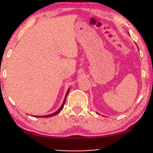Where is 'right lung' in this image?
Here are the masks:
<instances>
[{
    "instance_id": "1",
    "label": "right lung",
    "mask_w": 153,
    "mask_h": 153,
    "mask_svg": "<svg viewBox=\"0 0 153 153\" xmlns=\"http://www.w3.org/2000/svg\"><path fill=\"white\" fill-rule=\"evenodd\" d=\"M69 91H70V89H68V92H67V94H66V96H65V99H64V101H63V103H62V106H60V108H59L58 110L57 111H55L54 112V113H53V114H49V115H46V116H41V117H40L39 116V117H45V118H47V117H53V116H54V115H56V114H57L58 113H59V112H60V111L63 108V107H64V105H65V101H66V98H67V96H68V93H69ZM39 117V116H37V117Z\"/></svg>"
}]
</instances>
